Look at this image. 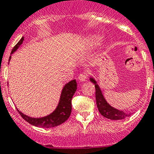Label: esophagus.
Wrapping results in <instances>:
<instances>
[{
    "label": "esophagus",
    "instance_id": "obj_1",
    "mask_svg": "<svg viewBox=\"0 0 154 154\" xmlns=\"http://www.w3.org/2000/svg\"><path fill=\"white\" fill-rule=\"evenodd\" d=\"M78 78H79V81L85 82V81H86V80L88 79V73L85 72H82V73H80L79 75Z\"/></svg>",
    "mask_w": 154,
    "mask_h": 154
}]
</instances>
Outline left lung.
<instances>
[{
	"instance_id": "left-lung-1",
	"label": "left lung",
	"mask_w": 154,
	"mask_h": 154,
	"mask_svg": "<svg viewBox=\"0 0 154 154\" xmlns=\"http://www.w3.org/2000/svg\"><path fill=\"white\" fill-rule=\"evenodd\" d=\"M90 80H91V82L94 84L97 107H98V111H99V112L101 113V115L102 116L110 120L125 119L127 117L129 116L130 115H128V114L125 113L124 111L115 109V108H112L111 105H108V102L105 101V98L103 96L102 93H101L98 85H97L96 82L94 81L93 79H90Z\"/></svg>"
}]
</instances>
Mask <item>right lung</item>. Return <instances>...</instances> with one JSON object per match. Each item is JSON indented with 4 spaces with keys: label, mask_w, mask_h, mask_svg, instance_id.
<instances>
[{
    "label": "right lung",
    "mask_w": 154,
    "mask_h": 154,
    "mask_svg": "<svg viewBox=\"0 0 154 154\" xmlns=\"http://www.w3.org/2000/svg\"><path fill=\"white\" fill-rule=\"evenodd\" d=\"M23 41V37L21 38L20 40L15 45V46L11 51V54L14 52L16 51L20 45L22 44ZM11 56H10L9 60H11ZM76 88H77V84H76V81L75 79L67 83L63 88V91H62L60 103H59L56 109L52 113L51 115L44 117V118H30V117L23 115L18 109L17 110L20 115V116L25 121H27L28 123L32 125L46 128L58 126V125H61L63 122H65L68 118H69L70 115H71L72 98L73 94L75 92Z\"/></svg>",
    "instance_id": "obj_1"
}]
</instances>
